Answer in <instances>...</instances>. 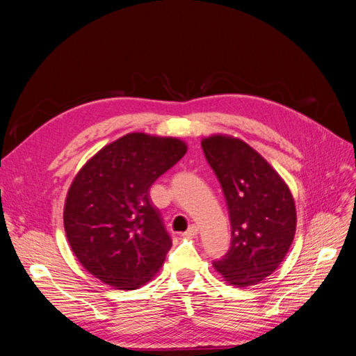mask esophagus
Here are the masks:
<instances>
[{"mask_svg": "<svg viewBox=\"0 0 356 356\" xmlns=\"http://www.w3.org/2000/svg\"><path fill=\"white\" fill-rule=\"evenodd\" d=\"M197 234H199V228H197L196 225H192L183 235H184V236H196Z\"/></svg>", "mask_w": 356, "mask_h": 356, "instance_id": "1", "label": "esophagus"}]
</instances>
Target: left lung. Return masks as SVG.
<instances>
[{
    "instance_id": "8db88e82",
    "label": "left lung",
    "mask_w": 356,
    "mask_h": 356,
    "mask_svg": "<svg viewBox=\"0 0 356 356\" xmlns=\"http://www.w3.org/2000/svg\"><path fill=\"white\" fill-rule=\"evenodd\" d=\"M203 154L227 200L231 245L215 270L236 287L257 284L277 270L296 234L289 186L252 147L229 136L202 141Z\"/></svg>"
}]
</instances>
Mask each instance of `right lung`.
<instances>
[{"instance_id": "obj_1", "label": "right lung", "mask_w": 356, "mask_h": 356, "mask_svg": "<svg viewBox=\"0 0 356 356\" xmlns=\"http://www.w3.org/2000/svg\"><path fill=\"white\" fill-rule=\"evenodd\" d=\"M188 152L179 138L131 133L105 145L73 179L63 222L72 251L102 283L136 290L172 248L152 184Z\"/></svg>"}]
</instances>
